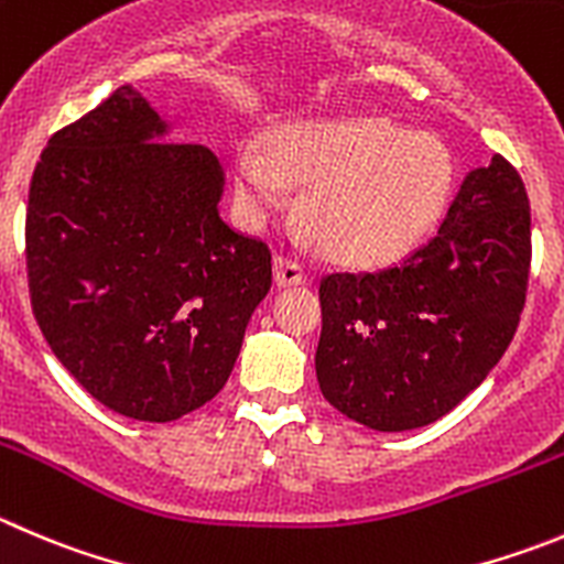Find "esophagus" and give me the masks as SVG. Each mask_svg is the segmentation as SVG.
<instances>
[{"instance_id":"1","label":"esophagus","mask_w":564,"mask_h":564,"mask_svg":"<svg viewBox=\"0 0 564 564\" xmlns=\"http://www.w3.org/2000/svg\"><path fill=\"white\" fill-rule=\"evenodd\" d=\"M275 283L283 289L303 286V283H306V272H303V267H300L297 261H292V258L278 256L275 258Z\"/></svg>"}]
</instances>
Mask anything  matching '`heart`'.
Wrapping results in <instances>:
<instances>
[{
  "label": "heart",
  "mask_w": 564,
  "mask_h": 564,
  "mask_svg": "<svg viewBox=\"0 0 564 564\" xmlns=\"http://www.w3.org/2000/svg\"><path fill=\"white\" fill-rule=\"evenodd\" d=\"M234 183L250 225L289 203V183L306 186L300 223L317 250L347 267H378L434 228L454 194L456 161L434 133L387 116L297 119L270 147L239 144Z\"/></svg>",
  "instance_id": "1"
}]
</instances>
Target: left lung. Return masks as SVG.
Listing matches in <instances>:
<instances>
[{
	"instance_id": "1",
	"label": "left lung",
	"mask_w": 564,
	"mask_h": 564,
	"mask_svg": "<svg viewBox=\"0 0 564 564\" xmlns=\"http://www.w3.org/2000/svg\"><path fill=\"white\" fill-rule=\"evenodd\" d=\"M531 214L501 155L467 172L440 234L401 264L319 281L317 381L372 431H412L459 406L507 354L525 303Z\"/></svg>"
}]
</instances>
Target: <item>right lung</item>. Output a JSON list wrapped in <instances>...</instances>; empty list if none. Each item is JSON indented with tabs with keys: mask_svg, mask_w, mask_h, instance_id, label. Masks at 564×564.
Segmentation results:
<instances>
[{
	"mask_svg": "<svg viewBox=\"0 0 564 564\" xmlns=\"http://www.w3.org/2000/svg\"><path fill=\"white\" fill-rule=\"evenodd\" d=\"M133 86L55 133L30 183L28 278L52 354L91 398L172 423L228 381L272 286L219 217L225 170Z\"/></svg>",
	"mask_w": 564,
	"mask_h": 564,
	"instance_id": "1",
	"label": "right lung"
}]
</instances>
